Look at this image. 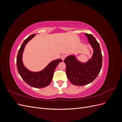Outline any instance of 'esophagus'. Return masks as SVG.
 <instances>
[{
    "instance_id": "1",
    "label": "esophagus",
    "mask_w": 122,
    "mask_h": 122,
    "mask_svg": "<svg viewBox=\"0 0 122 122\" xmlns=\"http://www.w3.org/2000/svg\"><path fill=\"white\" fill-rule=\"evenodd\" d=\"M66 57V55L65 54H63L61 55V58L62 61H64Z\"/></svg>"
}]
</instances>
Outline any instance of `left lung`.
<instances>
[{"label":"left lung","instance_id":"8db88e82","mask_svg":"<svg viewBox=\"0 0 122 122\" xmlns=\"http://www.w3.org/2000/svg\"><path fill=\"white\" fill-rule=\"evenodd\" d=\"M93 48L92 57L86 62H81L74 55L65 58L67 78L74 86H83L91 83L96 78L102 67V55L99 43L94 36L85 33Z\"/></svg>","mask_w":122,"mask_h":122}]
</instances>
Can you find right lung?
I'll return each mask as SVG.
<instances>
[{
    "instance_id": "right-lung-1",
    "label": "right lung",
    "mask_w": 122,
    "mask_h": 122,
    "mask_svg": "<svg viewBox=\"0 0 122 122\" xmlns=\"http://www.w3.org/2000/svg\"><path fill=\"white\" fill-rule=\"evenodd\" d=\"M36 34L32 35L24 40L18 51L16 63L18 72L24 81L31 87L39 88L49 86L53 78L55 68L62 60L57 59L51 61L45 69L40 72H31L26 68L22 61L23 52L26 44Z\"/></svg>"
}]
</instances>
